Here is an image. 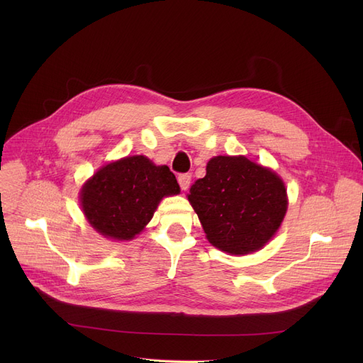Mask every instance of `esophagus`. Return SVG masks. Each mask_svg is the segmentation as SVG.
Segmentation results:
<instances>
[{"label":"esophagus","mask_w":363,"mask_h":363,"mask_svg":"<svg viewBox=\"0 0 363 363\" xmlns=\"http://www.w3.org/2000/svg\"><path fill=\"white\" fill-rule=\"evenodd\" d=\"M178 182L181 185V188L184 189V191H186V189L189 188V184H191V175L188 174H182L178 177Z\"/></svg>","instance_id":"obj_1"}]
</instances>
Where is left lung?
<instances>
[{
  "label": "left lung",
  "mask_w": 363,
  "mask_h": 363,
  "mask_svg": "<svg viewBox=\"0 0 363 363\" xmlns=\"http://www.w3.org/2000/svg\"><path fill=\"white\" fill-rule=\"evenodd\" d=\"M188 200L206 237L230 255H249L268 242L287 212V189L274 170L244 156H216Z\"/></svg>",
  "instance_id": "obj_1"
}]
</instances>
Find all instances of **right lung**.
I'll use <instances>...</instances> for the list:
<instances>
[{
	"label": "right lung",
	"instance_id": "1",
	"mask_svg": "<svg viewBox=\"0 0 363 363\" xmlns=\"http://www.w3.org/2000/svg\"><path fill=\"white\" fill-rule=\"evenodd\" d=\"M178 193L179 185L167 166L130 156L95 172L81 189V206L95 231L123 241L144 230L163 197Z\"/></svg>",
	"mask_w": 363,
	"mask_h": 363
}]
</instances>
